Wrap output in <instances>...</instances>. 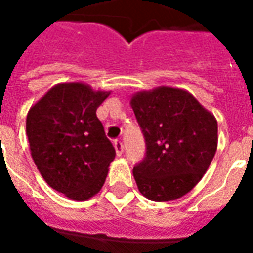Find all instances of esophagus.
Listing matches in <instances>:
<instances>
[{
  "label": "esophagus",
  "mask_w": 253,
  "mask_h": 253,
  "mask_svg": "<svg viewBox=\"0 0 253 253\" xmlns=\"http://www.w3.org/2000/svg\"><path fill=\"white\" fill-rule=\"evenodd\" d=\"M115 150H116V154L118 156H122V153H123V150H125V148H123V142L122 141H115Z\"/></svg>",
  "instance_id": "34e87169"
}]
</instances>
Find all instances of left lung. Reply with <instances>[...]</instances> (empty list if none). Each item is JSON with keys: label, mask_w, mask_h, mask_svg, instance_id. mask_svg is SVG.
<instances>
[{"label": "left lung", "mask_w": 253, "mask_h": 253, "mask_svg": "<svg viewBox=\"0 0 253 253\" xmlns=\"http://www.w3.org/2000/svg\"><path fill=\"white\" fill-rule=\"evenodd\" d=\"M146 142L134 167L138 190L154 202L179 199L201 181L218 145L215 116L184 89L159 86L131 96Z\"/></svg>", "instance_id": "8db88e82"}]
</instances>
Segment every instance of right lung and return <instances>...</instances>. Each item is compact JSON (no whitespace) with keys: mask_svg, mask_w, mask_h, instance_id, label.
<instances>
[{"mask_svg":"<svg viewBox=\"0 0 253 253\" xmlns=\"http://www.w3.org/2000/svg\"><path fill=\"white\" fill-rule=\"evenodd\" d=\"M110 94L81 81L61 83L28 111L32 160L47 184L73 201L96 195L115 159V148L96 116Z\"/></svg>","mask_w":253,"mask_h":253,"instance_id":"add662e5","label":"right lung"}]
</instances>
